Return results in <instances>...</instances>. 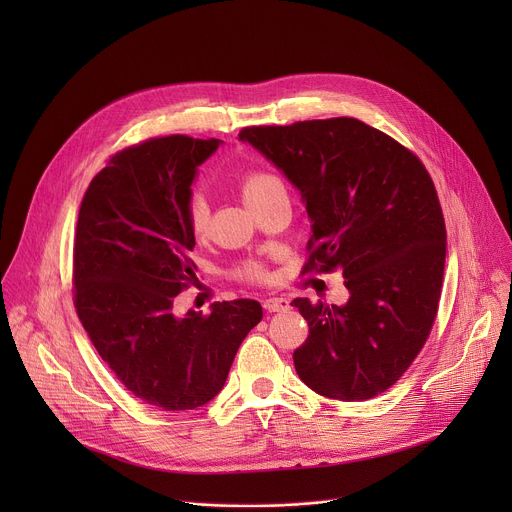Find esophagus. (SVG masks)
<instances>
[{
	"mask_svg": "<svg viewBox=\"0 0 512 512\" xmlns=\"http://www.w3.org/2000/svg\"><path fill=\"white\" fill-rule=\"evenodd\" d=\"M263 308L267 312H283L289 308V304L283 298H267V300H263Z\"/></svg>",
	"mask_w": 512,
	"mask_h": 512,
	"instance_id": "esophagus-1",
	"label": "esophagus"
}]
</instances>
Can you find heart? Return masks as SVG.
Wrapping results in <instances>:
<instances>
[{"label":"heart","mask_w":512,"mask_h":512,"mask_svg":"<svg viewBox=\"0 0 512 512\" xmlns=\"http://www.w3.org/2000/svg\"><path fill=\"white\" fill-rule=\"evenodd\" d=\"M239 186H241V194H243L245 202L251 208H257L265 200H269L271 196H275L279 192H285V184H283V180L277 174H273L269 170H259V168L247 170L241 176ZM184 218H186L188 231L196 239H202L208 233V227H210V206H208V200L204 198L202 192L192 190L188 194L186 204H184ZM235 275L239 279H243V281L259 283V281L267 279V269L257 259H245V261H241L235 267Z\"/></svg>","instance_id":"heart-1"}]
</instances>
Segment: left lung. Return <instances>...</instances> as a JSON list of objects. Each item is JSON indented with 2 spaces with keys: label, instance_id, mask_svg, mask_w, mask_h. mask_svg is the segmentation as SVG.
I'll return each mask as SVG.
<instances>
[{
  "label": "left lung",
  "instance_id": "1",
  "mask_svg": "<svg viewBox=\"0 0 512 512\" xmlns=\"http://www.w3.org/2000/svg\"><path fill=\"white\" fill-rule=\"evenodd\" d=\"M294 184L312 218L302 273L340 271L344 306L291 302L310 334L294 350L318 395L367 401L393 387L421 352L437 316L446 223L421 160L354 117L243 127Z\"/></svg>",
  "mask_w": 512,
  "mask_h": 512
}]
</instances>
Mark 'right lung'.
Returning a JSON list of instances; mask_svg holds the SVG:
<instances>
[{"mask_svg":"<svg viewBox=\"0 0 512 512\" xmlns=\"http://www.w3.org/2000/svg\"><path fill=\"white\" fill-rule=\"evenodd\" d=\"M218 139L152 137L113 154L91 180L72 251L75 308L99 356L143 403L186 411L221 393L235 354L263 318L255 300L174 316L198 283L184 204Z\"/></svg>","mask_w":512,"mask_h":512,"instance_id":"right-lung-1","label":"right lung"}]
</instances>
